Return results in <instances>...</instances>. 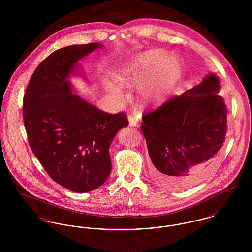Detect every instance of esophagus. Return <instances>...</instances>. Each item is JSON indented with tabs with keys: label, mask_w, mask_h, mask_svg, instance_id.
I'll return each instance as SVG.
<instances>
[{
	"label": "esophagus",
	"mask_w": 252,
	"mask_h": 252,
	"mask_svg": "<svg viewBox=\"0 0 252 252\" xmlns=\"http://www.w3.org/2000/svg\"><path fill=\"white\" fill-rule=\"evenodd\" d=\"M128 122H129V126H133V127H138V122H137V119L135 118V117H133L132 115H129L128 116Z\"/></svg>",
	"instance_id": "34e87169"
}]
</instances>
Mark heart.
Returning a JSON list of instances; mask_svg holds the SVG:
<instances>
[{"label": "heart", "mask_w": 252, "mask_h": 252, "mask_svg": "<svg viewBox=\"0 0 252 252\" xmlns=\"http://www.w3.org/2000/svg\"><path fill=\"white\" fill-rule=\"evenodd\" d=\"M180 72V61L168 56L163 49H153L138 56L130 63L119 70L121 84L138 88V95L142 103L148 104L165 95L174 84ZM104 87L114 99L124 97V91L119 83L104 79Z\"/></svg>", "instance_id": "1"}]
</instances>
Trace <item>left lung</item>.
Listing matches in <instances>:
<instances>
[{"mask_svg":"<svg viewBox=\"0 0 252 252\" xmlns=\"http://www.w3.org/2000/svg\"><path fill=\"white\" fill-rule=\"evenodd\" d=\"M215 73L181 95L145 113L141 129L160 186L183 190L206 179L216 165L227 134L228 109Z\"/></svg>","mask_w":252,"mask_h":252,"instance_id":"1","label":"left lung"}]
</instances>
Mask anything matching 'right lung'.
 <instances>
[{
  "instance_id": "obj_1",
  "label": "right lung",
  "mask_w": 252,
  "mask_h": 252,
  "mask_svg": "<svg viewBox=\"0 0 252 252\" xmlns=\"http://www.w3.org/2000/svg\"><path fill=\"white\" fill-rule=\"evenodd\" d=\"M102 46L94 42L53 52L37 66L24 94L30 147L50 178L72 192L95 190L107 180L109 146L128 126L124 112L108 114L72 93L69 77L78 74V60Z\"/></svg>"
}]
</instances>
